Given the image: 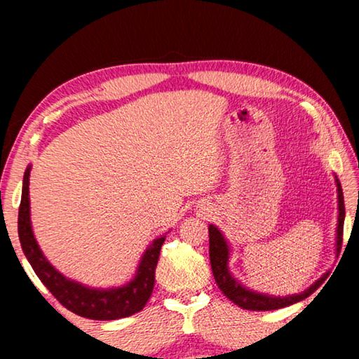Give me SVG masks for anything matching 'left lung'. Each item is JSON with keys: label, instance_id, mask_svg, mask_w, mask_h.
<instances>
[{"label": "left lung", "instance_id": "8db88e82", "mask_svg": "<svg viewBox=\"0 0 359 359\" xmlns=\"http://www.w3.org/2000/svg\"><path fill=\"white\" fill-rule=\"evenodd\" d=\"M337 182V194H339V224H337V253L342 247V236H344V220H345V204H344V193L340 182ZM209 257H210V267L214 272V278L222 290V293L233 301L236 306L245 311H276V309H282L291 306V304L299 302L306 297L311 296L315 290H317L325 278L330 274H325L318 282H315L311 288L304 291L301 294L288 296V297H271L266 294H258L253 291L242 287L239 282H236L228 272V244L223 239L220 231H218L214 224L209 226Z\"/></svg>", "mask_w": 359, "mask_h": 359}]
</instances>
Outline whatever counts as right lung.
<instances>
[{
  "label": "right lung",
  "instance_id": "right-lung-1",
  "mask_svg": "<svg viewBox=\"0 0 359 359\" xmlns=\"http://www.w3.org/2000/svg\"><path fill=\"white\" fill-rule=\"evenodd\" d=\"M29 168L23 175L22 201L19 208V239L22 250L32 264L36 276L46 285L47 290L57 297L58 302L68 311L92 320H117L142 311L147 304L155 285V269L160 258V250L165 236L155 239L139 264L135 280L121 288L93 290L81 283L71 282L60 274L55 267L44 258L33 236L32 223H29Z\"/></svg>",
  "mask_w": 359,
  "mask_h": 359
}]
</instances>
